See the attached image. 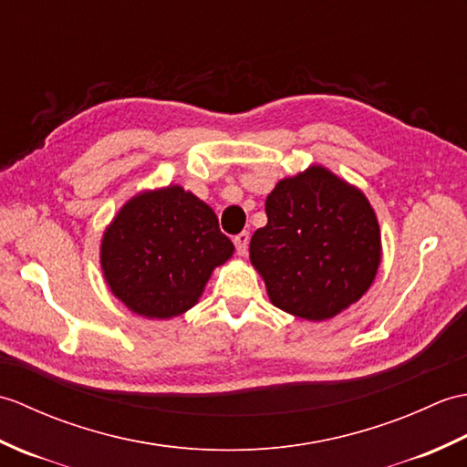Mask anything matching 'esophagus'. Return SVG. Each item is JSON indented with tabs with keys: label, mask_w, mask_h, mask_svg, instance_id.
<instances>
[{
	"label": "esophagus",
	"mask_w": 467,
	"mask_h": 467,
	"mask_svg": "<svg viewBox=\"0 0 467 467\" xmlns=\"http://www.w3.org/2000/svg\"><path fill=\"white\" fill-rule=\"evenodd\" d=\"M249 233H241V234H236L234 236V246H236V253H239L241 256H244L246 254V249H249Z\"/></svg>",
	"instance_id": "obj_1"
}]
</instances>
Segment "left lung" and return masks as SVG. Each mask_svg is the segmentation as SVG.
<instances>
[{
    "label": "left lung",
    "instance_id": "left-lung-1",
    "mask_svg": "<svg viewBox=\"0 0 467 467\" xmlns=\"http://www.w3.org/2000/svg\"><path fill=\"white\" fill-rule=\"evenodd\" d=\"M265 211L249 253L275 306L325 321L369 291L381 265V231L359 188L311 164L276 182Z\"/></svg>",
    "mask_w": 467,
    "mask_h": 467
}]
</instances>
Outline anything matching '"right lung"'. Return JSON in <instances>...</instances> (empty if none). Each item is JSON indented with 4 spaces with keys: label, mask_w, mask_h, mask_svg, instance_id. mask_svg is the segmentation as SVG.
I'll list each match as a JSON object with an SVG mask.
<instances>
[{
    "label": "right lung",
    "mask_w": 467,
    "mask_h": 467,
    "mask_svg": "<svg viewBox=\"0 0 467 467\" xmlns=\"http://www.w3.org/2000/svg\"><path fill=\"white\" fill-rule=\"evenodd\" d=\"M234 253L214 211L191 191L168 184L134 194L100 244L112 295L146 319H172L201 299L216 266Z\"/></svg>",
    "instance_id": "right-lung-1"
}]
</instances>
